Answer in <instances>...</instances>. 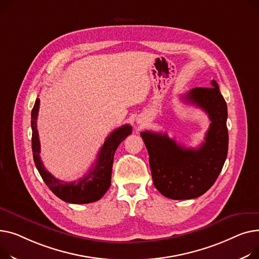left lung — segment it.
Returning a JSON list of instances; mask_svg holds the SVG:
<instances>
[{
  "mask_svg": "<svg viewBox=\"0 0 259 259\" xmlns=\"http://www.w3.org/2000/svg\"><path fill=\"white\" fill-rule=\"evenodd\" d=\"M204 110L211 121L205 142L199 148H185L167 134L142 132L149 155L155 187L172 200H190L204 194L214 184L227 158V103L219 84L191 89L183 97Z\"/></svg>",
  "mask_w": 259,
  "mask_h": 259,
  "instance_id": "1",
  "label": "left lung"
}]
</instances>
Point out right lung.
<instances>
[{
  "instance_id": "1",
  "label": "right lung",
  "mask_w": 259,
  "mask_h": 259,
  "mask_svg": "<svg viewBox=\"0 0 259 259\" xmlns=\"http://www.w3.org/2000/svg\"><path fill=\"white\" fill-rule=\"evenodd\" d=\"M38 109L39 99L36 98L31 112L32 151L35 166L46 185L57 197L67 203L89 204L100 200L111 186L115 151L119 144L132 134V126L125 124L110 134L99 150L96 162L83 178H80L76 182H64L56 179L48 170H46L40 160V144L36 128Z\"/></svg>"
}]
</instances>
